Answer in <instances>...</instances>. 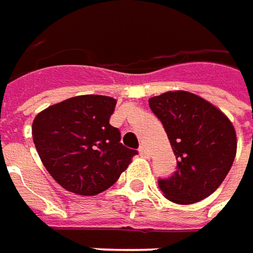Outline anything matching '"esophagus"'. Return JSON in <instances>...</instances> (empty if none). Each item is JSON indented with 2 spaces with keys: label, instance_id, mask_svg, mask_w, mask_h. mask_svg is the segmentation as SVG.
<instances>
[{
  "label": "esophagus",
  "instance_id": "1",
  "mask_svg": "<svg viewBox=\"0 0 253 253\" xmlns=\"http://www.w3.org/2000/svg\"><path fill=\"white\" fill-rule=\"evenodd\" d=\"M139 153H140V156L144 157V159H149V157H150V152H149V149H147L146 146H141L140 149H139Z\"/></svg>",
  "mask_w": 253,
  "mask_h": 253
}]
</instances>
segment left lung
<instances>
[{
  "instance_id": "left-lung-1",
  "label": "left lung",
  "mask_w": 253,
  "mask_h": 253,
  "mask_svg": "<svg viewBox=\"0 0 253 253\" xmlns=\"http://www.w3.org/2000/svg\"><path fill=\"white\" fill-rule=\"evenodd\" d=\"M177 160V170L160 179L168 201L190 205L212 195L229 173L236 156V131L228 116L212 103L185 90L149 98Z\"/></svg>"
}]
</instances>
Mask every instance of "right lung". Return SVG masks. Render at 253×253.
Wrapping results in <instances>:
<instances>
[{
    "mask_svg": "<svg viewBox=\"0 0 253 253\" xmlns=\"http://www.w3.org/2000/svg\"><path fill=\"white\" fill-rule=\"evenodd\" d=\"M116 98L84 94L44 109L33 122V140L44 168L68 192L94 196L114 185L137 155L110 125Z\"/></svg>",
    "mask_w": 253,
    "mask_h": 253,
    "instance_id": "obj_1",
    "label": "right lung"
}]
</instances>
